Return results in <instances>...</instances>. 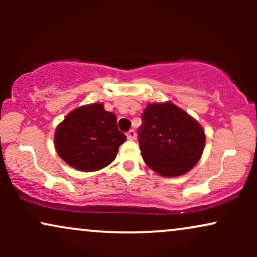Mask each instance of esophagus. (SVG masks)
<instances>
[{
    "mask_svg": "<svg viewBox=\"0 0 257 257\" xmlns=\"http://www.w3.org/2000/svg\"><path fill=\"white\" fill-rule=\"evenodd\" d=\"M135 137H137V133H135L134 129H131V131L126 133V138H128L129 140H134Z\"/></svg>",
    "mask_w": 257,
    "mask_h": 257,
    "instance_id": "34e87169",
    "label": "esophagus"
}]
</instances>
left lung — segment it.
<instances>
[{"mask_svg": "<svg viewBox=\"0 0 257 257\" xmlns=\"http://www.w3.org/2000/svg\"><path fill=\"white\" fill-rule=\"evenodd\" d=\"M141 119L138 141L144 161L152 170L173 178L196 166L205 144L198 122L172 102L147 105Z\"/></svg>", "mask_w": 257, "mask_h": 257, "instance_id": "left-lung-1", "label": "left lung"}]
</instances>
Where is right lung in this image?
<instances>
[{"instance_id": "right-lung-1", "label": "right lung", "mask_w": 257, "mask_h": 257, "mask_svg": "<svg viewBox=\"0 0 257 257\" xmlns=\"http://www.w3.org/2000/svg\"><path fill=\"white\" fill-rule=\"evenodd\" d=\"M126 137L117 126V117L102 104L76 108L55 133V149L67 164L81 172L102 169L116 158Z\"/></svg>"}]
</instances>
